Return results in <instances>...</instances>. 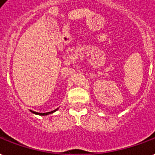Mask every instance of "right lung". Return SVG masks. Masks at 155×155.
Returning <instances> with one entry per match:
<instances>
[{
	"label": "right lung",
	"instance_id": "add662e5",
	"mask_svg": "<svg viewBox=\"0 0 155 155\" xmlns=\"http://www.w3.org/2000/svg\"><path fill=\"white\" fill-rule=\"evenodd\" d=\"M58 109V108H57ZM57 109H56V110H54V111H49V112H46V113H39V112H35V111H31L33 113L35 114H37V115H40V116H46V115H48V114H51V113H53L54 111H56Z\"/></svg>",
	"mask_w": 155,
	"mask_h": 155
}]
</instances>
